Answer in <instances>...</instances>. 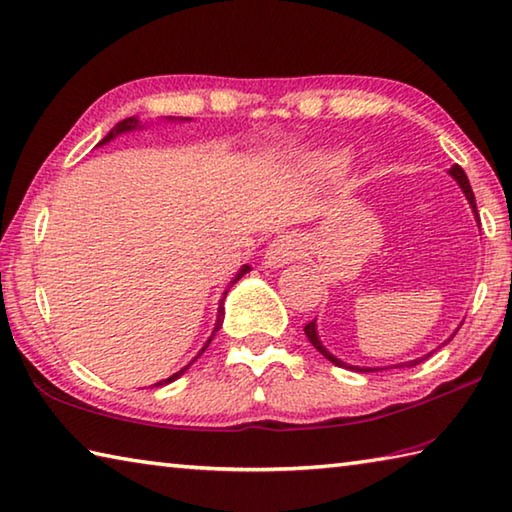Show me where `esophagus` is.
Masks as SVG:
<instances>
[{
	"instance_id": "obj_1",
	"label": "esophagus",
	"mask_w": 512,
	"mask_h": 512,
	"mask_svg": "<svg viewBox=\"0 0 512 512\" xmlns=\"http://www.w3.org/2000/svg\"><path fill=\"white\" fill-rule=\"evenodd\" d=\"M302 257V241L293 235H282L268 244L264 253L266 268H282Z\"/></svg>"
}]
</instances>
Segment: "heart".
Here are the masks:
<instances>
[{
  "label": "heart",
  "instance_id": "heart-1",
  "mask_svg": "<svg viewBox=\"0 0 512 512\" xmlns=\"http://www.w3.org/2000/svg\"><path fill=\"white\" fill-rule=\"evenodd\" d=\"M347 156L345 154H333V156H320V165H331V163H340V161H345Z\"/></svg>",
  "mask_w": 512,
  "mask_h": 512
}]
</instances>
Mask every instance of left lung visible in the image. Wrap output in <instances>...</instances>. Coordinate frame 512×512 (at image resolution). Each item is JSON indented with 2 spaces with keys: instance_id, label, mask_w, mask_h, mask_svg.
Segmentation results:
<instances>
[{
  "instance_id": "1",
  "label": "left lung",
  "mask_w": 512,
  "mask_h": 512,
  "mask_svg": "<svg viewBox=\"0 0 512 512\" xmlns=\"http://www.w3.org/2000/svg\"><path fill=\"white\" fill-rule=\"evenodd\" d=\"M448 174L452 176L454 181L459 183V188L463 190V194H466V199H468V203H470V208H472V215H475V219H477V226H481L479 224V212H477V201H475V192H472V188H470V181H468V176H466V172H463V167L461 165H452L450 170H448ZM318 320H313V322H309L304 327V333H306V338L311 340V345L318 349L324 358H327L329 362H333V365H338V367H345V369H351V371H360V374H371V371H383V369H405V367H416L418 362H423V360H427L432 356V353L436 351H430V353H425V356H421V358H416V360H407V362H398V365H392V367H358V365H349V362H345V360H340V358H336L333 356V353L322 345V340H320V336H318V324H315ZM461 327V324H459ZM459 331V329H457ZM454 331V333H457ZM454 333L452 336L445 340V342H441L439 345V349L443 347V345H448V342L454 338Z\"/></svg>"
}]
</instances>
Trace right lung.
<instances>
[{
	"instance_id": "1",
	"label": "right lung",
	"mask_w": 512,
	"mask_h": 512,
	"mask_svg": "<svg viewBox=\"0 0 512 512\" xmlns=\"http://www.w3.org/2000/svg\"><path fill=\"white\" fill-rule=\"evenodd\" d=\"M165 120V123H190V120L192 118H174V116H165L163 118ZM147 125L145 123H141V118H138V116H129V118H125V120H120V123H116L114 125V129H109V134L105 136V138H102V141L96 145V147H100V145H107V143H111V141H114V138L116 136H120V134H129V132H136V129H145ZM250 271V266L248 264H244V266H241L239 268V271H237V275L235 277H232V280H230V284H228V288H226V291L224 293H221V300H219V306H217V322H215V329H212V333H210V338L206 340V345H203L201 347V351L197 353V356H194L190 362H188V365H185V367H181L179 371H176V374H172V376H167V378H163V380H159V383H154L152 387H163V385H170V383H174V380L176 378H181L183 374H185V371H188L190 369V365H194V360H197L199 356H201V353L203 351H206L208 349V345H210V340L212 338H215V333L219 331V327H221V322H224V302H226V295H228V291H230V288H232V284H237L239 280H241V277H244L246 273Z\"/></svg>"
}]
</instances>
